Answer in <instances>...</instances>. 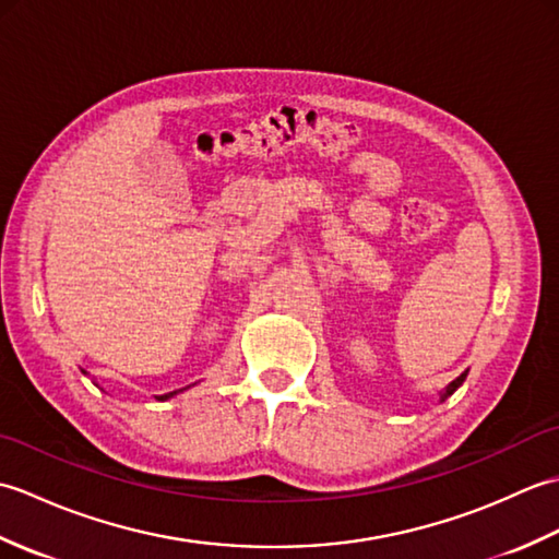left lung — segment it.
Instances as JSON below:
<instances>
[{
  "instance_id": "1",
  "label": "left lung",
  "mask_w": 559,
  "mask_h": 559,
  "mask_svg": "<svg viewBox=\"0 0 559 559\" xmlns=\"http://www.w3.org/2000/svg\"><path fill=\"white\" fill-rule=\"evenodd\" d=\"M463 379H466V372H463L459 379H454V382H451L449 386H447V391H444V394H442V399H447V396H451V394H454V391L463 384Z\"/></svg>"
}]
</instances>
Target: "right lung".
<instances>
[{
  "label": "right lung",
  "instance_id": "1",
  "mask_svg": "<svg viewBox=\"0 0 559 559\" xmlns=\"http://www.w3.org/2000/svg\"><path fill=\"white\" fill-rule=\"evenodd\" d=\"M170 396H173V394H165V396H158V399L163 401V399H170Z\"/></svg>",
  "mask_w": 559,
  "mask_h": 559
}]
</instances>
